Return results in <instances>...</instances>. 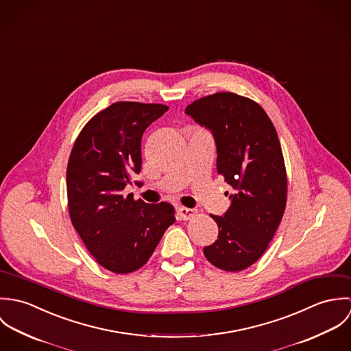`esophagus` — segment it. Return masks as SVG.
<instances>
[{"mask_svg": "<svg viewBox=\"0 0 351 351\" xmlns=\"http://www.w3.org/2000/svg\"><path fill=\"white\" fill-rule=\"evenodd\" d=\"M177 213H178V217H180V219H182V220H189V219H192V217L196 215V210H195V209H189V208L181 206V208L177 209Z\"/></svg>", "mask_w": 351, "mask_h": 351, "instance_id": "obj_1", "label": "esophagus"}]
</instances>
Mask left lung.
Segmentation results:
<instances>
[{
	"mask_svg": "<svg viewBox=\"0 0 351 351\" xmlns=\"http://www.w3.org/2000/svg\"><path fill=\"white\" fill-rule=\"evenodd\" d=\"M185 113L208 128L216 143L217 173L231 205L217 223V241L204 247L206 259L226 271L255 263L273 239L287 205L288 178L277 131L259 104L231 92L215 93Z\"/></svg>",
	"mask_w": 351,
	"mask_h": 351,
	"instance_id": "1",
	"label": "left lung"
}]
</instances>
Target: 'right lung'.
<instances>
[{"label":"right lung","mask_w":351,"mask_h":351,"mask_svg":"<svg viewBox=\"0 0 351 351\" xmlns=\"http://www.w3.org/2000/svg\"><path fill=\"white\" fill-rule=\"evenodd\" d=\"M167 109L162 104L114 102L88 121L69 158L71 223L101 266L117 274L142 267L176 221L169 202L151 205L123 192L142 169L143 132Z\"/></svg>","instance_id":"1"}]
</instances>
